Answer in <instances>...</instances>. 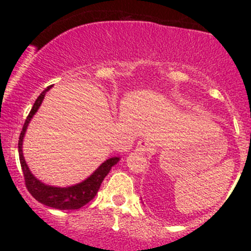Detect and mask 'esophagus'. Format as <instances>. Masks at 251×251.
Listing matches in <instances>:
<instances>
[{
    "mask_svg": "<svg viewBox=\"0 0 251 251\" xmlns=\"http://www.w3.org/2000/svg\"><path fill=\"white\" fill-rule=\"evenodd\" d=\"M136 151H140V153H147V151H151V143L148 141H140L136 146Z\"/></svg>",
    "mask_w": 251,
    "mask_h": 251,
    "instance_id": "obj_1",
    "label": "esophagus"
}]
</instances>
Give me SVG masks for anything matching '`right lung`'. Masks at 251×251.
<instances>
[{
  "label": "right lung",
  "instance_id": "obj_1",
  "mask_svg": "<svg viewBox=\"0 0 251 251\" xmlns=\"http://www.w3.org/2000/svg\"><path fill=\"white\" fill-rule=\"evenodd\" d=\"M50 86H48L46 90L37 97L34 105H32V109L30 110L29 115L26 116V120H25L24 125H23V130L19 136V142H18L20 165H22L25 187H26L29 193L31 194L37 201H40L41 204L47 205V206L53 207V209L76 210L80 209L81 206L86 205L88 201H91L95 198L98 189H100V183L103 182L104 177L109 174L110 169L118 163L119 158L118 156H114V158L108 159V160H105L87 179H85L83 182L75 184V186L73 187H67V188L46 186V184H44L42 182H40L39 179L35 178L34 175L30 173L29 168H27L26 163H25L24 160V156H23L22 151V144L23 138H24V133L25 131H26L27 125H29V121L31 120L34 114L36 113L37 109H39V107L42 103V100H44L45 97V93H46V91L50 90Z\"/></svg>",
  "mask_w": 251,
  "mask_h": 251
}]
</instances>
